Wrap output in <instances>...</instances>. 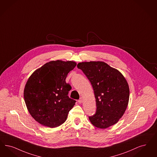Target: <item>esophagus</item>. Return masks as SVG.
I'll use <instances>...</instances> for the list:
<instances>
[{"label": "esophagus", "instance_id": "esophagus-1", "mask_svg": "<svg viewBox=\"0 0 157 157\" xmlns=\"http://www.w3.org/2000/svg\"><path fill=\"white\" fill-rule=\"evenodd\" d=\"M82 98H81L79 99V100H78V103H82Z\"/></svg>", "mask_w": 157, "mask_h": 157}]
</instances>
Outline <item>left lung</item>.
I'll return each instance as SVG.
<instances>
[{
    "label": "left lung",
    "instance_id": "1",
    "mask_svg": "<svg viewBox=\"0 0 157 157\" xmlns=\"http://www.w3.org/2000/svg\"><path fill=\"white\" fill-rule=\"evenodd\" d=\"M77 67L86 76L94 89L96 111L89 119L99 128L117 123L125 112L130 90L125 78L117 69L102 61L79 63Z\"/></svg>",
    "mask_w": 157,
    "mask_h": 157
}]
</instances>
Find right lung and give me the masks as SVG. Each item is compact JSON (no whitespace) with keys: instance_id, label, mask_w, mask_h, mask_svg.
Listing matches in <instances>:
<instances>
[{"instance_id":"right-lung-1","label":"right lung","mask_w":157,"mask_h":157,"mask_svg":"<svg viewBox=\"0 0 157 157\" xmlns=\"http://www.w3.org/2000/svg\"><path fill=\"white\" fill-rule=\"evenodd\" d=\"M76 65L74 61H52L29 77L24 98L29 113L40 124L54 128L66 121L76 101L68 96L71 86L65 79Z\"/></svg>"}]
</instances>
